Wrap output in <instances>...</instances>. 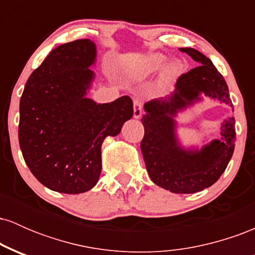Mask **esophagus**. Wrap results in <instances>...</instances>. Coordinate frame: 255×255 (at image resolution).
<instances>
[{"instance_id": "1", "label": "esophagus", "mask_w": 255, "mask_h": 255, "mask_svg": "<svg viewBox=\"0 0 255 255\" xmlns=\"http://www.w3.org/2000/svg\"><path fill=\"white\" fill-rule=\"evenodd\" d=\"M142 115V102L141 99L135 98L134 99V119H139Z\"/></svg>"}]
</instances>
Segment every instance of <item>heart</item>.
Masks as SVG:
<instances>
[{
  "instance_id": "heart-1",
  "label": "heart",
  "mask_w": 255,
  "mask_h": 255,
  "mask_svg": "<svg viewBox=\"0 0 255 255\" xmlns=\"http://www.w3.org/2000/svg\"><path fill=\"white\" fill-rule=\"evenodd\" d=\"M166 64V58L165 56L160 54H154L148 56L142 63L141 68H140V75L142 77H150V75L157 74L158 72L162 71ZM165 74L168 77H172L175 74V67L170 64V66L166 67Z\"/></svg>"
}]
</instances>
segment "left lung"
Listing matches in <instances>:
<instances>
[{
	"label": "left lung",
	"instance_id": "left-lung-1",
	"mask_svg": "<svg viewBox=\"0 0 255 255\" xmlns=\"http://www.w3.org/2000/svg\"><path fill=\"white\" fill-rule=\"evenodd\" d=\"M198 67L177 79L169 96L152 99L144 104L141 122L145 135L140 148L151 180L157 186L178 194H191L211 187L221 177L235 148V119L224 120L221 137L201 148H184L180 144L175 118L198 102L201 96L230 105L229 89L223 75L212 61L193 48H181Z\"/></svg>",
	"mask_w": 255,
	"mask_h": 255
}]
</instances>
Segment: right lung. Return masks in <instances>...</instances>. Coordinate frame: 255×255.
<instances>
[{
	"label": "right lung",
	"mask_w": 255,
	"mask_h": 255,
	"mask_svg": "<svg viewBox=\"0 0 255 255\" xmlns=\"http://www.w3.org/2000/svg\"><path fill=\"white\" fill-rule=\"evenodd\" d=\"M97 49L90 39L62 44L34 69L20 99L19 144L33 176L55 192L79 194L96 186L102 144L133 116L128 96L99 104L87 98Z\"/></svg>",
	"instance_id": "1"
}]
</instances>
